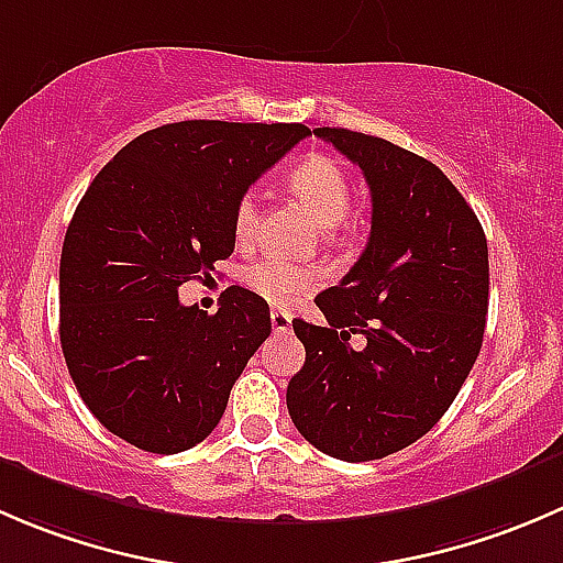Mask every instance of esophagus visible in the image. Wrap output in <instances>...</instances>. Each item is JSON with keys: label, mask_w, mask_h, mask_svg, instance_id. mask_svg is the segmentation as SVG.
Segmentation results:
<instances>
[{"label": "esophagus", "mask_w": 563, "mask_h": 563, "mask_svg": "<svg viewBox=\"0 0 563 563\" xmlns=\"http://www.w3.org/2000/svg\"><path fill=\"white\" fill-rule=\"evenodd\" d=\"M272 332L275 334H291V316L283 313V310H272Z\"/></svg>", "instance_id": "obj_1"}]
</instances>
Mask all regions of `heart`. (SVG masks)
Listing matches in <instances>:
<instances>
[{
    "label": "heart",
    "instance_id": "b5f03b06",
    "mask_svg": "<svg viewBox=\"0 0 563 563\" xmlns=\"http://www.w3.org/2000/svg\"><path fill=\"white\" fill-rule=\"evenodd\" d=\"M288 190L299 198L305 209L316 218L321 229H334L345 220L351 209V179L349 172L340 161L323 155V152H310L299 157L288 172ZM258 225V203L255 198L242 196L234 209V234L240 240H250ZM318 269L305 264H288L277 255L250 264L242 272V283L247 291L269 302L272 308H288L297 302L305 291L318 283Z\"/></svg>",
    "mask_w": 563,
    "mask_h": 563
}]
</instances>
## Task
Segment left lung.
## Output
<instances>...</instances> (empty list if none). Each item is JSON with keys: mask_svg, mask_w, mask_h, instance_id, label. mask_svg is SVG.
<instances>
[{"mask_svg": "<svg viewBox=\"0 0 563 563\" xmlns=\"http://www.w3.org/2000/svg\"><path fill=\"white\" fill-rule=\"evenodd\" d=\"M313 133L362 168L373 218L360 261L316 297L327 323L294 318L305 365L286 402L318 452L365 463L422 439L468 378L485 334L487 240L430 161L354 130Z\"/></svg>", "mask_w": 563, "mask_h": 563, "instance_id": "1", "label": "left lung"}]
</instances>
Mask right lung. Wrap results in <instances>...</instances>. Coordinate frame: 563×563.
Instances as JSON below:
<instances>
[{
	"mask_svg": "<svg viewBox=\"0 0 563 563\" xmlns=\"http://www.w3.org/2000/svg\"><path fill=\"white\" fill-rule=\"evenodd\" d=\"M305 135V124H163L84 192L59 261L62 354L89 411L128 444L174 455L207 439L269 338V305L247 288H225L207 316L179 302V286L234 253L236 201Z\"/></svg>",
	"mask_w": 563,
	"mask_h": 563,
	"instance_id": "1",
	"label": "right lung"
}]
</instances>
